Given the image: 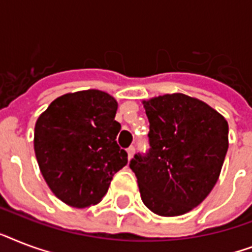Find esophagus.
Masks as SVG:
<instances>
[{
  "label": "esophagus",
  "mask_w": 252,
  "mask_h": 252,
  "mask_svg": "<svg viewBox=\"0 0 252 252\" xmlns=\"http://www.w3.org/2000/svg\"><path fill=\"white\" fill-rule=\"evenodd\" d=\"M126 154H128V159H130V158L133 157V154H134L133 146H130V148H128V149H126Z\"/></svg>",
  "instance_id": "1"
}]
</instances>
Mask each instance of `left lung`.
Returning <instances> with one entry per match:
<instances>
[{"label": "left lung", "instance_id": "left-lung-1", "mask_svg": "<svg viewBox=\"0 0 252 252\" xmlns=\"http://www.w3.org/2000/svg\"><path fill=\"white\" fill-rule=\"evenodd\" d=\"M149 120V153L136 154L129 167L142 203L163 217L192 211L219 180L229 148L222 115L182 93L142 100Z\"/></svg>", "mask_w": 252, "mask_h": 252}]
</instances>
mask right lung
Masks as SVG:
<instances>
[{
    "label": "right lung",
    "instance_id": "1",
    "mask_svg": "<svg viewBox=\"0 0 252 252\" xmlns=\"http://www.w3.org/2000/svg\"><path fill=\"white\" fill-rule=\"evenodd\" d=\"M118 102L100 90L61 95L37 118L33 149L45 183L74 208L98 204L112 176L126 165L119 148Z\"/></svg>",
    "mask_w": 252,
    "mask_h": 252
}]
</instances>
